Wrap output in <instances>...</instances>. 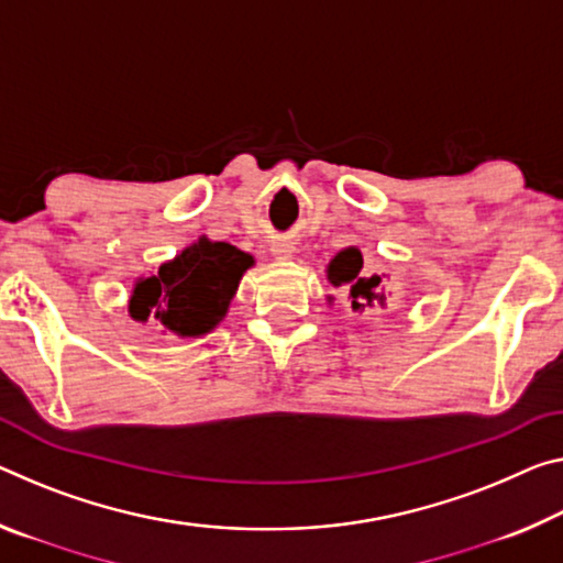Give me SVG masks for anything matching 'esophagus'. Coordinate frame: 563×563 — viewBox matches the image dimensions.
Listing matches in <instances>:
<instances>
[{
    "mask_svg": "<svg viewBox=\"0 0 563 563\" xmlns=\"http://www.w3.org/2000/svg\"><path fill=\"white\" fill-rule=\"evenodd\" d=\"M271 253L278 257V261H288L292 255V243H288V240H273Z\"/></svg>",
    "mask_w": 563,
    "mask_h": 563,
    "instance_id": "obj_1",
    "label": "esophagus"
}]
</instances>
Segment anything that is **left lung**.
<instances>
[{"label":"left lung","instance_id":"left-lung-1","mask_svg":"<svg viewBox=\"0 0 563 563\" xmlns=\"http://www.w3.org/2000/svg\"><path fill=\"white\" fill-rule=\"evenodd\" d=\"M361 267H363V255L358 247H345L338 253L333 261L328 263V280L335 285V288H341V285H347V290H351V306L353 310H361L365 306H371L373 300L383 302L386 296L378 292L380 288V278L378 275H371V278H363L361 275Z\"/></svg>","mask_w":563,"mask_h":563}]
</instances>
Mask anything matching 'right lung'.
Segmentation results:
<instances>
[{
  "label": "right lung",
  "mask_w": 563,
  "mask_h": 563,
  "mask_svg": "<svg viewBox=\"0 0 563 563\" xmlns=\"http://www.w3.org/2000/svg\"><path fill=\"white\" fill-rule=\"evenodd\" d=\"M253 255L230 243L200 238L180 255L140 278L130 296V316L140 323L159 325L180 338L210 333L225 318L240 278L253 265Z\"/></svg>",
  "instance_id": "add662e5"
}]
</instances>
